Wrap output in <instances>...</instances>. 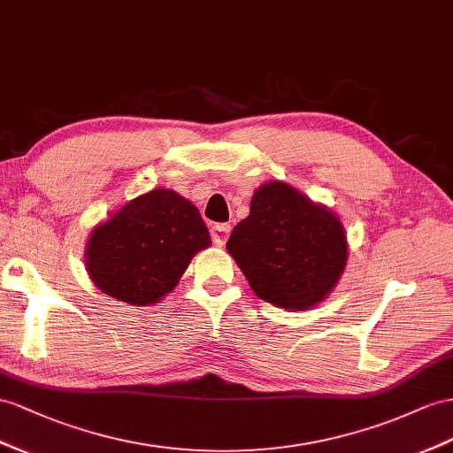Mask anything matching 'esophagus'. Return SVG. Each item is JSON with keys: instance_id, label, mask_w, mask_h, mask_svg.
I'll return each instance as SVG.
<instances>
[{"instance_id": "obj_1", "label": "esophagus", "mask_w": 453, "mask_h": 453, "mask_svg": "<svg viewBox=\"0 0 453 453\" xmlns=\"http://www.w3.org/2000/svg\"><path fill=\"white\" fill-rule=\"evenodd\" d=\"M229 231H231V226H227V224H216V226L212 227V241H214V245L224 247L227 237H229Z\"/></svg>"}]
</instances>
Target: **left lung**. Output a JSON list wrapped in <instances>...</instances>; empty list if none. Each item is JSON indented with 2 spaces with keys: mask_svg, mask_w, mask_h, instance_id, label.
I'll return each mask as SVG.
<instances>
[{
  "mask_svg": "<svg viewBox=\"0 0 453 453\" xmlns=\"http://www.w3.org/2000/svg\"><path fill=\"white\" fill-rule=\"evenodd\" d=\"M227 252L252 291L285 310L319 304L348 258L341 219L283 181L254 191L250 214L231 231Z\"/></svg>",
  "mask_w": 453,
  "mask_h": 453,
  "instance_id": "left-lung-1",
  "label": "left lung"
}]
</instances>
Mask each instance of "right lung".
<instances>
[{
    "label": "right lung",
    "instance_id": "right-lung-1",
    "mask_svg": "<svg viewBox=\"0 0 453 453\" xmlns=\"http://www.w3.org/2000/svg\"><path fill=\"white\" fill-rule=\"evenodd\" d=\"M208 245L211 235L196 206L172 189H153L91 231L86 268L99 291L147 306L168 295Z\"/></svg>",
    "mask_w": 453,
    "mask_h": 453
}]
</instances>
